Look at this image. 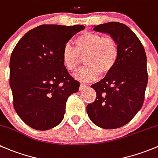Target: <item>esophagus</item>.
Here are the masks:
<instances>
[{
  "label": "esophagus",
  "instance_id": "34e87169",
  "mask_svg": "<svg viewBox=\"0 0 158 158\" xmlns=\"http://www.w3.org/2000/svg\"><path fill=\"white\" fill-rule=\"evenodd\" d=\"M86 87H87V85H85V84H81V86H80V90H84Z\"/></svg>",
  "mask_w": 158,
  "mask_h": 158
}]
</instances>
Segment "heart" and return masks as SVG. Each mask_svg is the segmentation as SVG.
<instances>
[{"instance_id": "b5f03b06", "label": "heart", "mask_w": 158, "mask_h": 158, "mask_svg": "<svg viewBox=\"0 0 158 158\" xmlns=\"http://www.w3.org/2000/svg\"><path fill=\"white\" fill-rule=\"evenodd\" d=\"M74 43L75 48L70 43L64 44L61 58L64 67L71 72L76 71L81 58H84L86 65L74 74V77L81 82H92L99 74L104 77L118 61V45L112 37L86 32L78 35Z\"/></svg>"}]
</instances>
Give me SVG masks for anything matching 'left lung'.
Returning <instances> with one entry per match:
<instances>
[{
  "mask_svg": "<svg viewBox=\"0 0 158 158\" xmlns=\"http://www.w3.org/2000/svg\"><path fill=\"white\" fill-rule=\"evenodd\" d=\"M94 30L111 35L118 58L104 78L91 85L97 98L87 106V113L96 126L114 129L129 123L142 107L148 79L147 57L139 39L125 24L106 23Z\"/></svg>",
  "mask_w": 158,
  "mask_h": 158,
  "instance_id": "obj_1",
  "label": "left lung"
}]
</instances>
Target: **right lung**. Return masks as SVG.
<instances>
[{"mask_svg": "<svg viewBox=\"0 0 158 158\" xmlns=\"http://www.w3.org/2000/svg\"><path fill=\"white\" fill-rule=\"evenodd\" d=\"M84 29L82 25L39 26L13 50L10 86L14 110L31 128L51 129L64 118L68 97L78 91L80 83L63 64V47Z\"/></svg>", "mask_w": 158, "mask_h": 158, "instance_id": "right-lung-1", "label": "right lung"}]
</instances>
